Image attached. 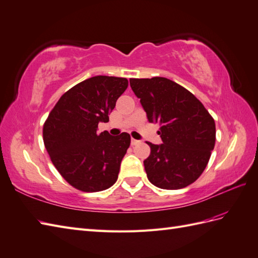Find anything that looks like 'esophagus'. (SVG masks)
<instances>
[{"instance_id": "1", "label": "esophagus", "mask_w": 258, "mask_h": 258, "mask_svg": "<svg viewBox=\"0 0 258 258\" xmlns=\"http://www.w3.org/2000/svg\"><path fill=\"white\" fill-rule=\"evenodd\" d=\"M139 143L138 140H136V139H131V145H137Z\"/></svg>"}]
</instances>
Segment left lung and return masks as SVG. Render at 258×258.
I'll use <instances>...</instances> for the list:
<instances>
[{
	"label": "left lung",
	"mask_w": 258,
	"mask_h": 258,
	"mask_svg": "<svg viewBox=\"0 0 258 258\" xmlns=\"http://www.w3.org/2000/svg\"><path fill=\"white\" fill-rule=\"evenodd\" d=\"M130 87L149 121L161 124L163 143L148 142L151 154L143 162L150 182L165 190L193 183L214 150V118L190 91L167 78H131Z\"/></svg>",
	"instance_id": "left-lung-1"
}]
</instances>
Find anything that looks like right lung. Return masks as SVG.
<instances>
[{
	"label": "right lung",
	"mask_w": 258,
	"mask_h": 258,
	"mask_svg": "<svg viewBox=\"0 0 258 258\" xmlns=\"http://www.w3.org/2000/svg\"><path fill=\"white\" fill-rule=\"evenodd\" d=\"M128 80L95 76L60 96L43 124V141L55 168L67 182L83 192L112 186L130 145V136L99 134V122H107Z\"/></svg>",
	"instance_id": "obj_1"
}]
</instances>
